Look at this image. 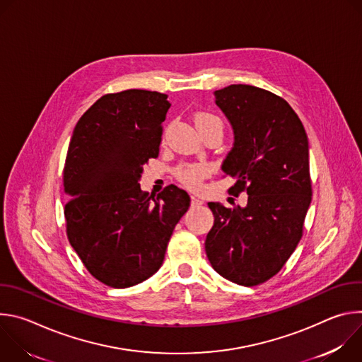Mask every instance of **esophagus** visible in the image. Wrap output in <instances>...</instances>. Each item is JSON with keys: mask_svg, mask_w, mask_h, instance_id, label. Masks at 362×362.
<instances>
[{"mask_svg": "<svg viewBox=\"0 0 362 362\" xmlns=\"http://www.w3.org/2000/svg\"><path fill=\"white\" fill-rule=\"evenodd\" d=\"M190 203H192V206H200V204H203V199H200V197H197V196H192L190 197Z\"/></svg>", "mask_w": 362, "mask_h": 362, "instance_id": "34e87169", "label": "esophagus"}]
</instances>
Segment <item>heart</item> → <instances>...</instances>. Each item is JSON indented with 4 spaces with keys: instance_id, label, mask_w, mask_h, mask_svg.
I'll list each match as a JSON object with an SVG mask.
<instances>
[{
    "instance_id": "obj_1",
    "label": "heart",
    "mask_w": 362,
    "mask_h": 362,
    "mask_svg": "<svg viewBox=\"0 0 362 362\" xmlns=\"http://www.w3.org/2000/svg\"><path fill=\"white\" fill-rule=\"evenodd\" d=\"M202 122H219L221 120L212 115H206V113H200L196 116V123H202ZM209 169L206 165H185L182 168H179L177 170V177L182 183H185L187 187L196 189L200 186V182L208 176Z\"/></svg>"
}]
</instances>
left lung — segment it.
<instances>
[{
	"label": "left lung",
	"mask_w": 362,
	"mask_h": 362,
	"mask_svg": "<svg viewBox=\"0 0 362 362\" xmlns=\"http://www.w3.org/2000/svg\"><path fill=\"white\" fill-rule=\"evenodd\" d=\"M214 94L233 130L222 170L236 179L233 193L246 190L247 203H208L215 223L204 249L223 278L259 285L281 271L302 238L313 196L308 137L292 107L271 91L230 84Z\"/></svg>",
	"instance_id": "obj_1"
}]
</instances>
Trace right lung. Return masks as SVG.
I'll list each match as a JSON object with an SVG mask.
<instances>
[{"instance_id": "right-lung-1", "label": "right lung", "mask_w": 362, "mask_h": 362, "mask_svg": "<svg viewBox=\"0 0 362 362\" xmlns=\"http://www.w3.org/2000/svg\"><path fill=\"white\" fill-rule=\"evenodd\" d=\"M170 107L158 91L126 90L100 97L80 117L64 166L67 236L88 272L112 288L156 274L190 197L175 185L154 197L140 177L159 156Z\"/></svg>"}]
</instances>
